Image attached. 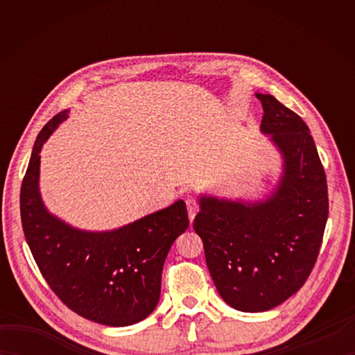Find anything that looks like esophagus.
<instances>
[{"label":"esophagus","instance_id":"1","mask_svg":"<svg viewBox=\"0 0 355 355\" xmlns=\"http://www.w3.org/2000/svg\"><path fill=\"white\" fill-rule=\"evenodd\" d=\"M186 205H187V212H189V220H191V223H192L195 215H197L198 209H200L198 201L193 200V198H187V200H186Z\"/></svg>","mask_w":355,"mask_h":355}]
</instances>
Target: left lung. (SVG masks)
I'll list each match as a JSON object with an SVG mask.
<instances>
[{
  "label": "left lung",
  "mask_w": 355,
  "mask_h": 355,
  "mask_svg": "<svg viewBox=\"0 0 355 355\" xmlns=\"http://www.w3.org/2000/svg\"><path fill=\"white\" fill-rule=\"evenodd\" d=\"M256 97L261 132L282 155L281 182L261 201L201 195L193 220L218 293L244 313L271 310L300 290L328 220L327 175L306 123L271 94Z\"/></svg>",
  "instance_id": "8db88e82"
}]
</instances>
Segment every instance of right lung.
<instances>
[{
  "label": "right lung",
  "instance_id": "right-lung-1",
  "mask_svg": "<svg viewBox=\"0 0 355 355\" xmlns=\"http://www.w3.org/2000/svg\"><path fill=\"white\" fill-rule=\"evenodd\" d=\"M61 111L37 134L21 186V223L36 266L71 311L108 327L134 325L155 310L171 245L189 227L183 200L110 232L71 227L40 193L44 143L67 119Z\"/></svg>",
  "mask_w": 355,
  "mask_h": 355
}]
</instances>
